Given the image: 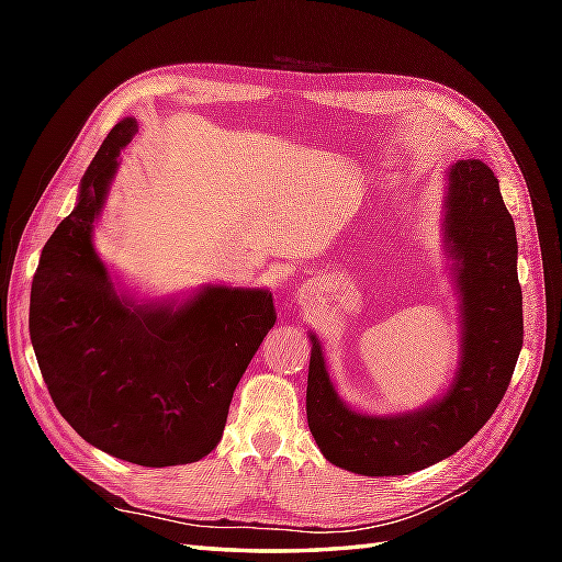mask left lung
I'll use <instances>...</instances> for the list:
<instances>
[{"mask_svg":"<svg viewBox=\"0 0 562 562\" xmlns=\"http://www.w3.org/2000/svg\"><path fill=\"white\" fill-rule=\"evenodd\" d=\"M447 256L461 312V360L439 401L401 415H369L342 403L312 338L306 384L308 429L321 453L362 475H408L451 457L491 420L524 342L517 232L491 166L457 161L447 171Z\"/></svg>","mask_w":562,"mask_h":562,"instance_id":"left-lung-1","label":"left lung"}]
</instances>
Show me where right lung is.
I'll list each match as a JSON object with an SVG mask.
<instances>
[{"mask_svg":"<svg viewBox=\"0 0 562 562\" xmlns=\"http://www.w3.org/2000/svg\"><path fill=\"white\" fill-rule=\"evenodd\" d=\"M135 117L103 139L77 207L43 246L31 284V342L59 415L97 449L130 463H193L220 445L238 379L274 326L268 290L207 284L193 300L137 304L93 250Z\"/></svg>","mask_w":562,"mask_h":562,"instance_id":"add662e5","label":"right lung"}]
</instances>
